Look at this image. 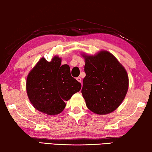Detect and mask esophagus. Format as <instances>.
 <instances>
[{
	"mask_svg": "<svg viewBox=\"0 0 152 152\" xmlns=\"http://www.w3.org/2000/svg\"><path fill=\"white\" fill-rule=\"evenodd\" d=\"M76 80H78L79 83H81V78H80V77H78V78H76Z\"/></svg>",
	"mask_w": 152,
	"mask_h": 152,
	"instance_id": "esophagus-1",
	"label": "esophagus"
}]
</instances>
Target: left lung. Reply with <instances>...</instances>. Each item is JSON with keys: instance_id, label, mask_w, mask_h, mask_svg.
<instances>
[{"instance_id": "left-lung-1", "label": "left lung", "mask_w": 152, "mask_h": 152, "mask_svg": "<svg viewBox=\"0 0 152 152\" xmlns=\"http://www.w3.org/2000/svg\"><path fill=\"white\" fill-rule=\"evenodd\" d=\"M83 57L86 76L81 93L86 106L95 114H110L126 96L129 87L126 71L114 55L105 50Z\"/></svg>"}]
</instances>
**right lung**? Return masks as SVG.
I'll use <instances>...</instances> for the list:
<instances>
[{
	"label": "right lung",
	"mask_w": 152,
	"mask_h": 152,
	"mask_svg": "<svg viewBox=\"0 0 152 152\" xmlns=\"http://www.w3.org/2000/svg\"><path fill=\"white\" fill-rule=\"evenodd\" d=\"M61 64L57 56L50 61L42 57L27 78L26 90L31 103L48 115L61 113L66 107L65 102L81 88V84L71 76L68 65Z\"/></svg>",
	"instance_id": "obj_1"
}]
</instances>
